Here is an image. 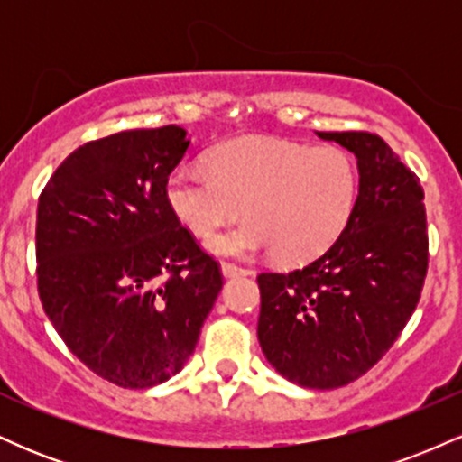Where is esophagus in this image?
<instances>
[{
	"mask_svg": "<svg viewBox=\"0 0 462 462\" xmlns=\"http://www.w3.org/2000/svg\"><path fill=\"white\" fill-rule=\"evenodd\" d=\"M221 273H224V278H236V275H249L252 272H249V269L236 267V264L232 263H221Z\"/></svg>",
	"mask_w": 462,
	"mask_h": 462,
	"instance_id": "obj_1",
	"label": "esophagus"
}]
</instances>
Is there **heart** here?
<instances>
[{"instance_id": "b5f03b06", "label": "heart", "mask_w": 462, "mask_h": 462, "mask_svg": "<svg viewBox=\"0 0 462 462\" xmlns=\"http://www.w3.org/2000/svg\"><path fill=\"white\" fill-rule=\"evenodd\" d=\"M164 198L198 236L213 235L241 213L249 217L206 241L217 256L247 258L273 249L278 261L306 263L332 247L352 221L358 167L337 145L241 136L208 153V171L173 169Z\"/></svg>"}]
</instances>
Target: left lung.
Listing matches in <instances>:
<instances>
[{
    "label": "left lung",
    "mask_w": 462,
    "mask_h": 462,
    "mask_svg": "<svg viewBox=\"0 0 462 462\" xmlns=\"http://www.w3.org/2000/svg\"><path fill=\"white\" fill-rule=\"evenodd\" d=\"M317 136L356 156V210L306 267L258 275V343L291 383L337 389L367 374L417 309L428 269L426 208L419 178L380 136Z\"/></svg>",
    "instance_id": "left-lung-1"
}]
</instances>
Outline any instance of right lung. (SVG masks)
Here are the masks:
<instances>
[{"instance_id": "right-lung-1", "label": "right lung", "mask_w": 462, "mask_h": 462, "mask_svg": "<svg viewBox=\"0 0 462 462\" xmlns=\"http://www.w3.org/2000/svg\"><path fill=\"white\" fill-rule=\"evenodd\" d=\"M187 130H125L84 143L39 198L36 275L56 332L124 389L187 365L224 280L164 198Z\"/></svg>"}]
</instances>
